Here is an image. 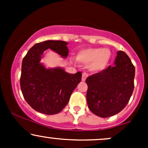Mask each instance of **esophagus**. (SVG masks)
<instances>
[{
  "instance_id": "34e87169",
  "label": "esophagus",
  "mask_w": 148,
  "mask_h": 148,
  "mask_svg": "<svg viewBox=\"0 0 148 148\" xmlns=\"http://www.w3.org/2000/svg\"><path fill=\"white\" fill-rule=\"evenodd\" d=\"M88 76V74H87V73H86V72L83 73V74H82V81H86V78H87Z\"/></svg>"
}]
</instances>
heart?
Listing matches in <instances>:
<instances>
[{"instance_id":"1","label":"heart","mask_w":148,"mask_h":148,"mask_svg":"<svg viewBox=\"0 0 148 148\" xmlns=\"http://www.w3.org/2000/svg\"><path fill=\"white\" fill-rule=\"evenodd\" d=\"M111 57V52L108 49L88 48L81 50L76 58L81 63H91L90 68L93 72H100L106 68Z\"/></svg>"}]
</instances>
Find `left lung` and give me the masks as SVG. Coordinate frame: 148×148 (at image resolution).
Returning <instances> with one entry per match:
<instances>
[{"label": "left lung", "instance_id": "obj_1", "mask_svg": "<svg viewBox=\"0 0 148 148\" xmlns=\"http://www.w3.org/2000/svg\"><path fill=\"white\" fill-rule=\"evenodd\" d=\"M135 67L128 56L118 51L115 66L88 76L86 99L89 109L101 118L120 113L134 91Z\"/></svg>", "mask_w": 148, "mask_h": 148}]
</instances>
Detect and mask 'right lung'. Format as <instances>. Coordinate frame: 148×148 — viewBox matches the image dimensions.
<instances>
[{"mask_svg": "<svg viewBox=\"0 0 148 148\" xmlns=\"http://www.w3.org/2000/svg\"><path fill=\"white\" fill-rule=\"evenodd\" d=\"M67 42L47 40L35 44L23 58L20 86L23 97L35 111L47 115L60 113L68 103L72 92L81 82L82 73L71 74L62 69H46L40 61L50 49L62 57L68 56Z\"/></svg>", "mask_w": 148, "mask_h": 148, "instance_id": "right-lung-1", "label": "right lung"}]
</instances>
